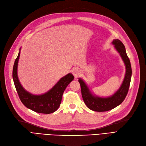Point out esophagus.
Masks as SVG:
<instances>
[{"label":"esophagus","instance_id":"1","mask_svg":"<svg viewBox=\"0 0 146 146\" xmlns=\"http://www.w3.org/2000/svg\"><path fill=\"white\" fill-rule=\"evenodd\" d=\"M72 74L74 76L76 77H77L80 74L81 70H80V69H78V68H74L72 70Z\"/></svg>","mask_w":146,"mask_h":146}]
</instances>
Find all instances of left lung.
Returning a JSON list of instances; mask_svg holds the SVG:
<instances>
[{
	"mask_svg": "<svg viewBox=\"0 0 146 146\" xmlns=\"http://www.w3.org/2000/svg\"><path fill=\"white\" fill-rule=\"evenodd\" d=\"M111 44L121 56L125 66V76L119 89L111 96L104 98L96 96L91 91L89 86L83 80V78H78L84 102L88 108L92 111L98 112L107 111L117 107L125 99L129 91L131 77V68L130 60L127 55L125 46L117 39H113Z\"/></svg>",
	"mask_w": 146,
	"mask_h": 146,
	"instance_id": "left-lung-1",
	"label": "left lung"
}]
</instances>
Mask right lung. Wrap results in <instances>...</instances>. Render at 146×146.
Returning a JSON list of instances; mask_svg holds the SVG:
<instances>
[{
    "label": "right lung",
    "mask_w": 146,
    "mask_h": 146,
    "mask_svg": "<svg viewBox=\"0 0 146 146\" xmlns=\"http://www.w3.org/2000/svg\"><path fill=\"white\" fill-rule=\"evenodd\" d=\"M21 47L15 61L13 69V79L19 98L26 107L36 113L50 114L56 111L61 104L63 92L74 77L69 73L61 77L48 91L41 94H33L27 91L21 85L17 75V67Z\"/></svg>",
    "instance_id": "right-lung-1"
}]
</instances>
